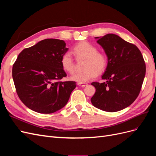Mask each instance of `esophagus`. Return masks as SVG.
I'll list each match as a JSON object with an SVG mask.
<instances>
[{
    "mask_svg": "<svg viewBox=\"0 0 156 156\" xmlns=\"http://www.w3.org/2000/svg\"><path fill=\"white\" fill-rule=\"evenodd\" d=\"M77 84L79 86L82 87H86L87 85V83H78Z\"/></svg>",
    "mask_w": 156,
    "mask_h": 156,
    "instance_id": "34e87169",
    "label": "esophagus"
}]
</instances>
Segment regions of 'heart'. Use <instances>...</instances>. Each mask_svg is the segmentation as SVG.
Instances as JSON below:
<instances>
[{
    "mask_svg": "<svg viewBox=\"0 0 156 156\" xmlns=\"http://www.w3.org/2000/svg\"><path fill=\"white\" fill-rule=\"evenodd\" d=\"M73 52L77 60H84L81 72L74 74L71 79L78 83H86L95 78L98 73H102L108 65V58L105 53L98 51V49L87 41H81L75 45ZM60 64L66 72L72 74L75 71V63L72 55L64 53L60 59Z\"/></svg>",
    "mask_w": 156,
    "mask_h": 156,
    "instance_id": "1",
    "label": "heart"
}]
</instances>
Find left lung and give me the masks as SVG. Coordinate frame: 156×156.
Here are the masks:
<instances>
[{
    "mask_svg": "<svg viewBox=\"0 0 156 156\" xmlns=\"http://www.w3.org/2000/svg\"><path fill=\"white\" fill-rule=\"evenodd\" d=\"M108 57L102 79L106 82L91 83L96 92L92 105L107 112H116L129 106L138 97L146 73L142 53L135 45L119 36L108 34L96 37Z\"/></svg>",
    "mask_w": 156,
    "mask_h": 156,
    "instance_id": "left-lung-1",
    "label": "left lung"
}]
</instances>
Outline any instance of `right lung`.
Returning a JSON list of instances; mask_svg holds the SVG:
<instances>
[{"instance_id": "add662e5", "label": "right lung", "mask_w": 156, "mask_h": 156, "mask_svg": "<svg viewBox=\"0 0 156 156\" xmlns=\"http://www.w3.org/2000/svg\"><path fill=\"white\" fill-rule=\"evenodd\" d=\"M64 41L45 39L23 49L12 68L16 92L30 109L50 114L68 103L76 87L75 81H60L67 76L60 64L68 50Z\"/></svg>"}]
</instances>
